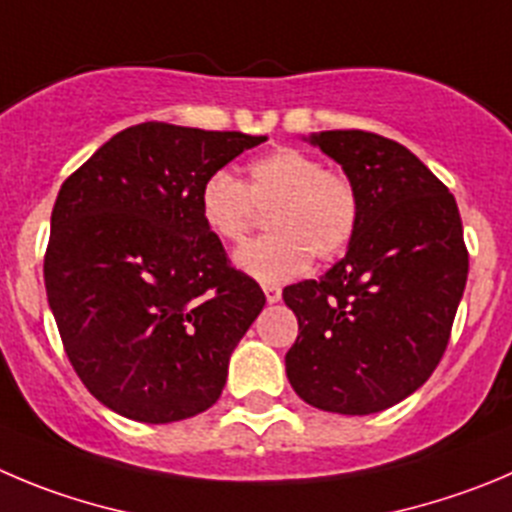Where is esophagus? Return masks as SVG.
I'll list each match as a JSON object with an SVG mask.
<instances>
[{"label": "esophagus", "instance_id": "1", "mask_svg": "<svg viewBox=\"0 0 512 512\" xmlns=\"http://www.w3.org/2000/svg\"><path fill=\"white\" fill-rule=\"evenodd\" d=\"M262 290H265V298H267V303H278L280 298H283V290L278 288V285H262Z\"/></svg>", "mask_w": 512, "mask_h": 512}]
</instances>
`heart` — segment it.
Here are the masks:
<instances>
[{
  "label": "heart",
  "mask_w": 512,
  "mask_h": 512,
  "mask_svg": "<svg viewBox=\"0 0 512 512\" xmlns=\"http://www.w3.org/2000/svg\"><path fill=\"white\" fill-rule=\"evenodd\" d=\"M267 212L270 232L242 247L237 267L262 283H285L308 267L310 257L328 262L356 237L361 202L343 171L326 169L303 148H275L247 166V179L217 169L199 186V214L209 232L240 245Z\"/></svg>",
  "instance_id": "heart-1"
}]
</instances>
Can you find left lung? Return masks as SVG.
<instances>
[{
  "mask_svg": "<svg viewBox=\"0 0 512 512\" xmlns=\"http://www.w3.org/2000/svg\"><path fill=\"white\" fill-rule=\"evenodd\" d=\"M310 143L356 184L361 219L343 260L283 290L300 331L285 371L310 407L374 414L414 394L450 343L470 265L460 209L391 138L321 131Z\"/></svg>",
  "mask_w": 512,
  "mask_h": 512,
  "instance_id": "left-lung-1",
  "label": "left lung"
}]
</instances>
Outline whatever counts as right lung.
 I'll return each instance as SVG.
<instances>
[{"instance_id": "add662e5", "label": "right lung", "mask_w": 512, "mask_h": 512, "mask_svg": "<svg viewBox=\"0 0 512 512\" xmlns=\"http://www.w3.org/2000/svg\"><path fill=\"white\" fill-rule=\"evenodd\" d=\"M265 138L138 123L62 181L47 303L75 374L121 417L179 422L222 394L265 293L202 222L199 186Z\"/></svg>"}]
</instances>
